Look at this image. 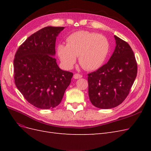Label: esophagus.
I'll list each match as a JSON object with an SVG mask.
<instances>
[{"label":"esophagus","mask_w":151,"mask_h":151,"mask_svg":"<svg viewBox=\"0 0 151 151\" xmlns=\"http://www.w3.org/2000/svg\"><path fill=\"white\" fill-rule=\"evenodd\" d=\"M82 77H83V76H82V75L80 74H75L74 75V79H76L82 78Z\"/></svg>","instance_id":"esophagus-1"}]
</instances>
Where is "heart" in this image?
Wrapping results in <instances>:
<instances>
[{
    "instance_id": "heart-1",
    "label": "heart",
    "mask_w": 151,
    "mask_h": 151,
    "mask_svg": "<svg viewBox=\"0 0 151 151\" xmlns=\"http://www.w3.org/2000/svg\"><path fill=\"white\" fill-rule=\"evenodd\" d=\"M57 54L62 64L71 68L79 57L81 66L87 70L101 67L109 52L108 39L102 35L93 32L79 31L70 34L66 39V46L59 44Z\"/></svg>"
}]
</instances>
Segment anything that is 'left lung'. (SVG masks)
I'll return each mask as SVG.
<instances>
[{"instance_id":"left-lung-1","label":"left lung","mask_w":151,"mask_h":151,"mask_svg":"<svg viewBox=\"0 0 151 151\" xmlns=\"http://www.w3.org/2000/svg\"><path fill=\"white\" fill-rule=\"evenodd\" d=\"M116 47L106 64L88 74L89 99L94 106L109 109L122 103L129 95L137 74L133 50L115 36Z\"/></svg>"}]
</instances>
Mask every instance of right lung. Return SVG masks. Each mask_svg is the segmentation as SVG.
<instances>
[{"instance_id": "add662e5", "label": "right lung", "mask_w": 151, "mask_h": 151, "mask_svg": "<svg viewBox=\"0 0 151 151\" xmlns=\"http://www.w3.org/2000/svg\"><path fill=\"white\" fill-rule=\"evenodd\" d=\"M64 27L47 26L27 38L14 59V83L28 103L40 109L60 103L73 73L61 70L55 54L56 37Z\"/></svg>"}]
</instances>
